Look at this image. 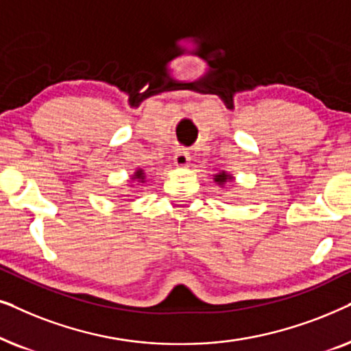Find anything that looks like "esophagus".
Listing matches in <instances>:
<instances>
[{"mask_svg": "<svg viewBox=\"0 0 351 351\" xmlns=\"http://www.w3.org/2000/svg\"><path fill=\"white\" fill-rule=\"evenodd\" d=\"M191 160V156L188 152V149L184 147H178L175 152V165L176 167H188Z\"/></svg>", "mask_w": 351, "mask_h": 351, "instance_id": "34e87169", "label": "esophagus"}]
</instances>
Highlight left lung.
Masks as SVG:
<instances>
[{"label": "left lung", "instance_id": "obj_1", "mask_svg": "<svg viewBox=\"0 0 351 351\" xmlns=\"http://www.w3.org/2000/svg\"><path fill=\"white\" fill-rule=\"evenodd\" d=\"M231 178H232V176L228 175L226 171H221V173H218V175H215L213 180H215V183H218L219 186H223L228 180H231Z\"/></svg>", "mask_w": 351, "mask_h": 351}]
</instances>
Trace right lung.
I'll list each match as a JSON object with an SVG mask.
<instances>
[{
  "label": "right lung",
  "mask_w": 351,
  "mask_h": 351,
  "mask_svg": "<svg viewBox=\"0 0 351 351\" xmlns=\"http://www.w3.org/2000/svg\"><path fill=\"white\" fill-rule=\"evenodd\" d=\"M132 180H138V181H141V183H143V181L146 180V175H144V170H141V168H138V170L134 171V175L132 176Z\"/></svg>",
  "instance_id": "add662e5"
}]
</instances>
